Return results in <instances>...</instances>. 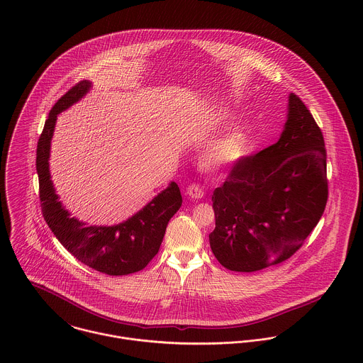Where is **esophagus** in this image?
Returning a JSON list of instances; mask_svg holds the SVG:
<instances>
[{
    "mask_svg": "<svg viewBox=\"0 0 363 363\" xmlns=\"http://www.w3.org/2000/svg\"><path fill=\"white\" fill-rule=\"evenodd\" d=\"M186 194H187L190 199H196V200H199V199H203V197H204V190H203L199 184L193 183V184H190V186L187 187Z\"/></svg>",
    "mask_w": 363,
    "mask_h": 363,
    "instance_id": "esophagus-1",
    "label": "esophagus"
}]
</instances>
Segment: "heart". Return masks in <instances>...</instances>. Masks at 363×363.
Masks as SVG:
<instances>
[{"label":"heart","instance_id":"obj_1","mask_svg":"<svg viewBox=\"0 0 363 363\" xmlns=\"http://www.w3.org/2000/svg\"><path fill=\"white\" fill-rule=\"evenodd\" d=\"M249 145V131L243 127H239L216 141L211 148H208L207 152L203 156V162L211 167L233 164L247 154Z\"/></svg>","mask_w":363,"mask_h":363}]
</instances>
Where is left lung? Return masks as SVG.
<instances>
[{
  "instance_id": "8db88e82",
  "label": "left lung",
  "mask_w": 363,
  "mask_h": 363,
  "mask_svg": "<svg viewBox=\"0 0 363 363\" xmlns=\"http://www.w3.org/2000/svg\"><path fill=\"white\" fill-rule=\"evenodd\" d=\"M328 197L327 152L305 104L289 95L279 140L233 163L213 190L211 250L230 271L253 272L294 256L318 223Z\"/></svg>"
}]
</instances>
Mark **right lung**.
I'll return each mask as SVG.
<instances>
[{"label":"right lung","instance_id":"right-lung-1","mask_svg":"<svg viewBox=\"0 0 363 363\" xmlns=\"http://www.w3.org/2000/svg\"><path fill=\"white\" fill-rule=\"evenodd\" d=\"M89 81L74 85L52 106L36 151L40 207L60 243L85 265L107 275H127L141 271L159 252L170 218L182 207L179 186L172 182L135 215L114 226H88L61 206L49 170L50 143L57 114L78 102L91 88Z\"/></svg>","mask_w":363,"mask_h":363}]
</instances>
